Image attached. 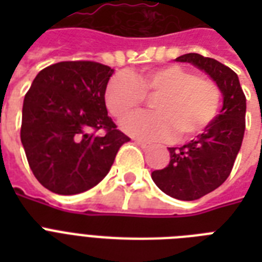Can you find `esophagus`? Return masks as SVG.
Wrapping results in <instances>:
<instances>
[{"label": "esophagus", "mask_w": 262, "mask_h": 262, "mask_svg": "<svg viewBox=\"0 0 262 262\" xmlns=\"http://www.w3.org/2000/svg\"><path fill=\"white\" fill-rule=\"evenodd\" d=\"M135 143L137 144V145H140V147H141V148H144V149H147V148L151 147V145H149V144H148V143H144V141H140V140H136Z\"/></svg>", "instance_id": "34e87169"}]
</instances>
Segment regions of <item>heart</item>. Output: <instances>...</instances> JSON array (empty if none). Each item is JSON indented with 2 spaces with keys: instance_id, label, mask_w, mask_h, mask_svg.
<instances>
[{
  "instance_id": "1",
  "label": "heart",
  "mask_w": 262,
  "mask_h": 262,
  "mask_svg": "<svg viewBox=\"0 0 262 262\" xmlns=\"http://www.w3.org/2000/svg\"><path fill=\"white\" fill-rule=\"evenodd\" d=\"M154 99V114H140L123 123V130L137 139L185 143L209 127L219 114L222 90L215 80L199 76L181 65L154 68L137 76H113L104 90L107 110L118 121L129 118Z\"/></svg>"
}]
</instances>
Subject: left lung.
Returning a JSON list of instances; mask_svg holds the SVG:
<instances>
[{
  "label": "left lung",
  "instance_id": "left-lung-1",
  "mask_svg": "<svg viewBox=\"0 0 262 262\" xmlns=\"http://www.w3.org/2000/svg\"><path fill=\"white\" fill-rule=\"evenodd\" d=\"M177 61L207 72L223 94V108L209 127L190 143L168 148V166L152 172L160 190L191 201L217 189L231 172L245 135L246 96L235 72L219 61L197 53L183 54Z\"/></svg>",
  "mask_w": 262,
  "mask_h": 262
}]
</instances>
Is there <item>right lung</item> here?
Masks as SVG:
<instances>
[{
  "label": "right lung",
  "instance_id": "add662e5",
  "mask_svg": "<svg viewBox=\"0 0 262 262\" xmlns=\"http://www.w3.org/2000/svg\"><path fill=\"white\" fill-rule=\"evenodd\" d=\"M114 71L95 61H63L39 72L23 103L21 137L35 178L57 194L98 185L130 139L107 115ZM102 128L105 135L96 132Z\"/></svg>",
  "mask_w": 262,
  "mask_h": 262
}]
</instances>
